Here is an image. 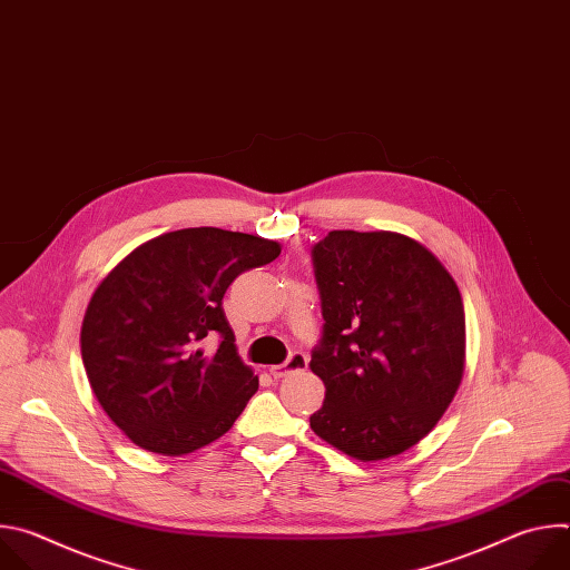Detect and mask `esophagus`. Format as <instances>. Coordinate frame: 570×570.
<instances>
[{
  "mask_svg": "<svg viewBox=\"0 0 570 570\" xmlns=\"http://www.w3.org/2000/svg\"><path fill=\"white\" fill-rule=\"evenodd\" d=\"M306 365H308V358H306L302 352H293V354L288 356V361H284L282 365H273V367H271V374H273L275 379H282V376H286V374H291V372L304 370Z\"/></svg>",
  "mask_w": 570,
  "mask_h": 570,
  "instance_id": "1",
  "label": "esophagus"
}]
</instances>
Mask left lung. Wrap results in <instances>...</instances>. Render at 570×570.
<instances>
[{
	"label": "left lung",
	"instance_id": "8db88e82",
	"mask_svg": "<svg viewBox=\"0 0 570 570\" xmlns=\"http://www.w3.org/2000/svg\"><path fill=\"white\" fill-rule=\"evenodd\" d=\"M324 330L311 372L324 383L311 431L361 462L424 440L453 401L466 358L462 295L424 243L334 229L313 248Z\"/></svg>",
	"mask_w": 570,
	"mask_h": 570
}]
</instances>
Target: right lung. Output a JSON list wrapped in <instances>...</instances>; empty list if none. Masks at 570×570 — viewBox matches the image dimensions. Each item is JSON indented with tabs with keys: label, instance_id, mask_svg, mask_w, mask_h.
I'll return each instance as SVG.
<instances>
[{
	"label": "right lung",
	"instance_id": "add662e5",
	"mask_svg": "<svg viewBox=\"0 0 570 570\" xmlns=\"http://www.w3.org/2000/svg\"><path fill=\"white\" fill-rule=\"evenodd\" d=\"M282 243L220 227L159 234L95 288L80 356L90 387L121 433L150 453L187 455L223 438L259 387L223 313L227 286L277 259ZM212 331L224 336L207 357Z\"/></svg>",
	"mask_w": 570,
	"mask_h": 570
}]
</instances>
